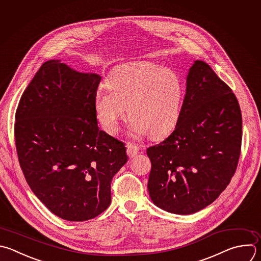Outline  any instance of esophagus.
<instances>
[{
    "instance_id": "esophagus-1",
    "label": "esophagus",
    "mask_w": 261,
    "mask_h": 261,
    "mask_svg": "<svg viewBox=\"0 0 261 261\" xmlns=\"http://www.w3.org/2000/svg\"><path fill=\"white\" fill-rule=\"evenodd\" d=\"M139 151V147L135 144H132V143H129L127 145V153L129 155V158H133L134 155H136Z\"/></svg>"
}]
</instances>
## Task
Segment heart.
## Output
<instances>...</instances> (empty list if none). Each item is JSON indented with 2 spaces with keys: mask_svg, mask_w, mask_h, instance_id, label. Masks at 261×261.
<instances>
[{
  "mask_svg": "<svg viewBox=\"0 0 261 261\" xmlns=\"http://www.w3.org/2000/svg\"><path fill=\"white\" fill-rule=\"evenodd\" d=\"M184 94L178 73L153 62L140 61L112 69L107 86L98 87L94 105L98 121L109 134L119 132L128 108L133 134L160 138L175 127Z\"/></svg>",
  "mask_w": 261,
  "mask_h": 261,
  "instance_id": "obj_1",
  "label": "heart"
}]
</instances>
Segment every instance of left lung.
<instances>
[{"instance_id": "8db88e82", "label": "left lung", "mask_w": 261, "mask_h": 261, "mask_svg": "<svg viewBox=\"0 0 261 261\" xmlns=\"http://www.w3.org/2000/svg\"><path fill=\"white\" fill-rule=\"evenodd\" d=\"M242 143V114L229 87L196 60L175 129L150 146L147 190L152 203L189 215L213 203L233 176Z\"/></svg>"}]
</instances>
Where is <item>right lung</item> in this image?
<instances>
[{"label": "right lung", "mask_w": 261, "mask_h": 261, "mask_svg": "<svg viewBox=\"0 0 261 261\" xmlns=\"http://www.w3.org/2000/svg\"><path fill=\"white\" fill-rule=\"evenodd\" d=\"M100 80L49 60L16 111L15 143L25 180L53 214L67 221L102 213L112 201V179L128 161L125 144L98 127L94 97Z\"/></svg>", "instance_id": "right-lung-1"}]
</instances>
